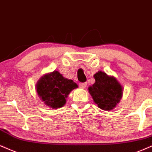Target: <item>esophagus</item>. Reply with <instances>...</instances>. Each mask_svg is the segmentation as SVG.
I'll use <instances>...</instances> for the list:
<instances>
[{"mask_svg":"<svg viewBox=\"0 0 152 152\" xmlns=\"http://www.w3.org/2000/svg\"><path fill=\"white\" fill-rule=\"evenodd\" d=\"M87 82H83V83H80V85H79L80 87V88H82V89H85V88L87 87Z\"/></svg>","mask_w":152,"mask_h":152,"instance_id":"1","label":"esophagus"}]
</instances>
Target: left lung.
I'll use <instances>...</instances> for the list:
<instances>
[{
  "instance_id": "1",
  "label": "left lung",
  "mask_w": 152,
  "mask_h": 152,
  "mask_svg": "<svg viewBox=\"0 0 152 152\" xmlns=\"http://www.w3.org/2000/svg\"><path fill=\"white\" fill-rule=\"evenodd\" d=\"M95 83L88 88L94 102L104 110L113 109L123 96V87L115 77L99 71L94 75Z\"/></svg>"
}]
</instances>
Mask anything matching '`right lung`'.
<instances>
[{
  "instance_id": "right-lung-1",
  "label": "right lung",
  "mask_w": 152,
  "mask_h": 152,
  "mask_svg": "<svg viewBox=\"0 0 152 152\" xmlns=\"http://www.w3.org/2000/svg\"><path fill=\"white\" fill-rule=\"evenodd\" d=\"M77 87L75 82L65 78L56 70L43 75L36 85L41 100L46 106L53 109L64 106L67 95Z\"/></svg>"
}]
</instances>
